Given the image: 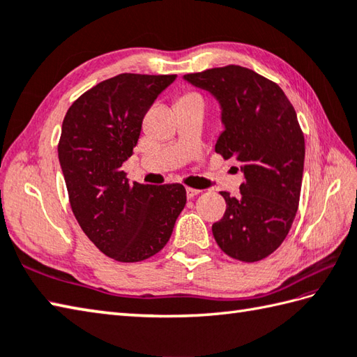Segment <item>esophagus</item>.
I'll use <instances>...</instances> for the list:
<instances>
[{"label": "esophagus", "mask_w": 357, "mask_h": 357, "mask_svg": "<svg viewBox=\"0 0 357 357\" xmlns=\"http://www.w3.org/2000/svg\"><path fill=\"white\" fill-rule=\"evenodd\" d=\"M199 192H201V190H198V188H192V187H187V188H185V193H187V198H188V199L195 198L196 195H199Z\"/></svg>", "instance_id": "obj_1"}]
</instances>
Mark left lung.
Here are the masks:
<instances>
[{"mask_svg": "<svg viewBox=\"0 0 357 357\" xmlns=\"http://www.w3.org/2000/svg\"><path fill=\"white\" fill-rule=\"evenodd\" d=\"M183 78L218 101L224 130L215 150L236 158L245 178L239 198L221 192L227 210L211 231L233 259L261 261L282 244L299 206L305 141L294 107L276 82L241 66Z\"/></svg>", "mask_w": 357, "mask_h": 357, "instance_id": "obj_1", "label": "left lung"}]
</instances>
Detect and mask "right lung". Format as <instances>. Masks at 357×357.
I'll use <instances>...</instances> for the list:
<instances>
[{"instance_id": "1", "label": "right lung", "mask_w": 357, "mask_h": 357, "mask_svg": "<svg viewBox=\"0 0 357 357\" xmlns=\"http://www.w3.org/2000/svg\"><path fill=\"white\" fill-rule=\"evenodd\" d=\"M174 79L121 73L81 95L63 121L58 159L73 215L87 238L119 262L162 250L185 207L184 185L130 184L123 172L147 110Z\"/></svg>"}]
</instances>
